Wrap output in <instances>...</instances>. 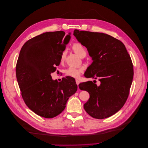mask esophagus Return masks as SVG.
I'll return each mask as SVG.
<instances>
[{"mask_svg":"<svg viewBox=\"0 0 148 148\" xmlns=\"http://www.w3.org/2000/svg\"><path fill=\"white\" fill-rule=\"evenodd\" d=\"M76 83L77 85L78 86L79 84V83H80V82H79V81L78 79H76Z\"/></svg>","mask_w":148,"mask_h":148,"instance_id":"34e87169","label":"esophagus"}]
</instances>
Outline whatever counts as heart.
Here are the masks:
<instances>
[{
    "mask_svg": "<svg viewBox=\"0 0 148 148\" xmlns=\"http://www.w3.org/2000/svg\"><path fill=\"white\" fill-rule=\"evenodd\" d=\"M72 49L77 55L79 56L80 57H82L84 55H86V51L85 48L83 47V46L81 44L79 43H74L72 45ZM66 54V51L62 52L60 58L61 61H63L65 60ZM82 72V69L76 68L74 67H70L67 69H66L65 71V73L67 76L73 77V78H78Z\"/></svg>",
    "mask_w": 148,
    "mask_h": 148,
    "instance_id": "b5f03b06",
    "label": "heart"
}]
</instances>
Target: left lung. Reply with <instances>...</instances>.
Segmentation results:
<instances>
[{"label": "left lung", "mask_w": 148, "mask_h": 148, "mask_svg": "<svg viewBox=\"0 0 148 148\" xmlns=\"http://www.w3.org/2000/svg\"><path fill=\"white\" fill-rule=\"evenodd\" d=\"M73 35L92 58L84 76L101 82L99 86L90 81L79 84V88L90 95L84 110L95 119L109 117L123 107L128 97L134 75L130 56L122 42L110 35L77 29Z\"/></svg>", "instance_id": "obj_1"}]
</instances>
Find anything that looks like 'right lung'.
Instances as JSON below:
<instances>
[{"mask_svg": "<svg viewBox=\"0 0 148 148\" xmlns=\"http://www.w3.org/2000/svg\"><path fill=\"white\" fill-rule=\"evenodd\" d=\"M70 35L64 36L62 31L45 32L27 41L20 50L16 69L18 86L27 107L41 117L50 119L61 113L78 88L72 77L58 82L51 76Z\"/></svg>", "mask_w": 148, "mask_h": 148, "instance_id": "obj_1", "label": "right lung"}]
</instances>
